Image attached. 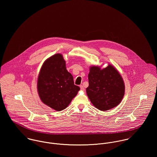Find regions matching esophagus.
Returning <instances> with one entry per match:
<instances>
[{"mask_svg":"<svg viewBox=\"0 0 157 157\" xmlns=\"http://www.w3.org/2000/svg\"><path fill=\"white\" fill-rule=\"evenodd\" d=\"M80 88H81V90H82V91H83V90H84V86H82V85H81V86H80Z\"/></svg>","mask_w":157,"mask_h":157,"instance_id":"obj_1","label":"esophagus"}]
</instances>
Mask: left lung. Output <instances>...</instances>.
<instances>
[{"label":"left lung","mask_w":157,"mask_h":157,"mask_svg":"<svg viewBox=\"0 0 157 157\" xmlns=\"http://www.w3.org/2000/svg\"><path fill=\"white\" fill-rule=\"evenodd\" d=\"M88 78L87 96L96 108L107 111L121 103L124 94V84L114 66L109 64L103 69L99 66H91Z\"/></svg>","instance_id":"1"}]
</instances>
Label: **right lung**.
<instances>
[{
  "label": "right lung",
  "mask_w": 157,
  "mask_h": 157,
  "mask_svg": "<svg viewBox=\"0 0 157 157\" xmlns=\"http://www.w3.org/2000/svg\"><path fill=\"white\" fill-rule=\"evenodd\" d=\"M79 90L66 69L61 54H55L44 61L37 81L38 93L44 104L56 111H62L70 104Z\"/></svg>",
  "instance_id": "1"
}]
</instances>
